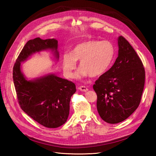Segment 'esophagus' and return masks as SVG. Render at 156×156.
I'll return each mask as SVG.
<instances>
[{"label":"esophagus","instance_id":"obj_1","mask_svg":"<svg viewBox=\"0 0 156 156\" xmlns=\"http://www.w3.org/2000/svg\"><path fill=\"white\" fill-rule=\"evenodd\" d=\"M78 89L82 92H87L88 90V88L85 86H80V87H78Z\"/></svg>","mask_w":156,"mask_h":156}]
</instances>
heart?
<instances>
[{
    "instance_id": "1",
    "label": "heart",
    "mask_w": 156,
    "mask_h": 156,
    "mask_svg": "<svg viewBox=\"0 0 156 156\" xmlns=\"http://www.w3.org/2000/svg\"><path fill=\"white\" fill-rule=\"evenodd\" d=\"M115 55V49L108 41L88 40L76 44L69 54H64L62 66L66 77L72 78L76 67V62L80 60V68L76 78H82L88 75L91 77L100 76L107 70Z\"/></svg>"
}]
</instances>
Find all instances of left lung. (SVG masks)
<instances>
[{
	"instance_id": "8db88e82",
	"label": "left lung",
	"mask_w": 156,
	"mask_h": 156,
	"mask_svg": "<svg viewBox=\"0 0 156 156\" xmlns=\"http://www.w3.org/2000/svg\"><path fill=\"white\" fill-rule=\"evenodd\" d=\"M118 46L115 64L93 85L98 114L111 124L123 121L136 110L145 84V69L135 49L122 36Z\"/></svg>"
}]
</instances>
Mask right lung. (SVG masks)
<instances>
[{"mask_svg":"<svg viewBox=\"0 0 156 156\" xmlns=\"http://www.w3.org/2000/svg\"><path fill=\"white\" fill-rule=\"evenodd\" d=\"M55 39H31L25 45L13 67L12 78L18 102L22 110L34 120L48 128H57L66 122L69 101L76 91L72 82L48 74L27 80L21 72V64L34 54L50 49L59 59Z\"/></svg>","mask_w":156,"mask_h":156,"instance_id":"obj_1","label":"right lung"}]
</instances>
